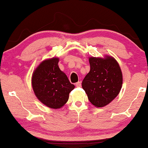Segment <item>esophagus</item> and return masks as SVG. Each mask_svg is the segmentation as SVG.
<instances>
[{"instance_id":"esophagus-1","label":"esophagus","mask_w":148,"mask_h":148,"mask_svg":"<svg viewBox=\"0 0 148 148\" xmlns=\"http://www.w3.org/2000/svg\"><path fill=\"white\" fill-rule=\"evenodd\" d=\"M76 87H80L81 86V82H76Z\"/></svg>"}]
</instances>
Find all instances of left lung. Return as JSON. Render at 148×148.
Masks as SVG:
<instances>
[{
    "instance_id": "8db88e82",
    "label": "left lung",
    "mask_w": 148,
    "mask_h": 148,
    "mask_svg": "<svg viewBox=\"0 0 148 148\" xmlns=\"http://www.w3.org/2000/svg\"><path fill=\"white\" fill-rule=\"evenodd\" d=\"M88 60L90 70L82 81V88L95 107H103L113 101L121 89V70L112 56L90 57Z\"/></svg>"
}]
</instances>
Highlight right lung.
I'll return each mask as SVG.
<instances>
[{
  "instance_id": "right-lung-1",
  "label": "right lung",
  "mask_w": 148,
  "mask_h": 148,
  "mask_svg": "<svg viewBox=\"0 0 148 148\" xmlns=\"http://www.w3.org/2000/svg\"><path fill=\"white\" fill-rule=\"evenodd\" d=\"M59 58L43 60L33 71V90L41 103L51 109H60L67 103L75 88L58 66Z\"/></svg>"
}]
</instances>
